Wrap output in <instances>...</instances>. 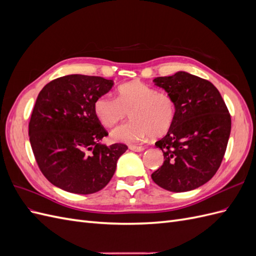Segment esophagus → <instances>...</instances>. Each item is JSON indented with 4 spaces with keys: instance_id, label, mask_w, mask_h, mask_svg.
<instances>
[{
    "instance_id": "34e87169",
    "label": "esophagus",
    "mask_w": 256,
    "mask_h": 256,
    "mask_svg": "<svg viewBox=\"0 0 256 256\" xmlns=\"http://www.w3.org/2000/svg\"><path fill=\"white\" fill-rule=\"evenodd\" d=\"M129 148H130L131 150H134V152H143V150H145L143 146H134V145L129 146Z\"/></svg>"
}]
</instances>
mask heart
Returning a JSON list of instances; mask_svg holds the SVG:
<instances>
[{
	"mask_svg": "<svg viewBox=\"0 0 256 256\" xmlns=\"http://www.w3.org/2000/svg\"><path fill=\"white\" fill-rule=\"evenodd\" d=\"M99 122L106 128L118 125L129 113L131 120L115 128L111 138L116 142L136 144L150 136H161L172 127L176 106L171 95L157 92L141 81L120 85L115 99L100 96L94 104Z\"/></svg>",
	"mask_w": 256,
	"mask_h": 256,
	"instance_id": "b5f03b06",
	"label": "heart"
}]
</instances>
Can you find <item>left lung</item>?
Masks as SVG:
<instances>
[{
  "instance_id": "8db88e82",
  "label": "left lung",
  "mask_w": 256,
  "mask_h": 256,
  "mask_svg": "<svg viewBox=\"0 0 256 256\" xmlns=\"http://www.w3.org/2000/svg\"><path fill=\"white\" fill-rule=\"evenodd\" d=\"M154 82L172 96L176 114L166 136L154 144L164 161L152 180L172 192L198 188L212 180L226 154L232 125L228 106L212 82L188 72Z\"/></svg>"
}]
</instances>
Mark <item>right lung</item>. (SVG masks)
Instances as JSON below:
<instances>
[{
    "label": "right lung",
    "mask_w": 256,
    "mask_h": 256,
    "mask_svg": "<svg viewBox=\"0 0 256 256\" xmlns=\"http://www.w3.org/2000/svg\"><path fill=\"white\" fill-rule=\"evenodd\" d=\"M113 80L69 74L40 90L28 124L30 142L38 168L58 188L92 194L109 184L116 162L128 147L100 144L108 136L94 111L96 99Z\"/></svg>",
    "instance_id": "add662e5"
}]
</instances>
